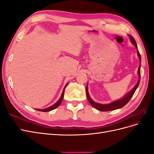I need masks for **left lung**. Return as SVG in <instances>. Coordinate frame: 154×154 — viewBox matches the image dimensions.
<instances>
[{"label":"left lung","mask_w":154,"mask_h":154,"mask_svg":"<svg viewBox=\"0 0 154 154\" xmlns=\"http://www.w3.org/2000/svg\"><path fill=\"white\" fill-rule=\"evenodd\" d=\"M130 36V40H131L132 43L136 46V48L137 49V54H138V57L139 60H140V65H139V68H138V74H139V80L137 84L135 85V87L132 88V90L129 92L128 94L125 96V97H123V98L120 99L119 100H117L116 101L112 102V103H110L109 104H100V103H97L96 102H94V101H92V99L91 98V97L88 94V88L87 86L86 88V94H87V97L89 101V103L91 104V105L94 107L95 109H96L97 110H100V111H110V110H116V109H118L120 108H122L123 106H124L126 104H127L128 102L130 100V99L132 98V97L133 96L134 94L135 91L137 89V88L139 86V82H140V79H141V54L139 53L138 49H137V44L136 42V40L133 38V36L131 35H129Z\"/></svg>","instance_id":"obj_1"}]
</instances>
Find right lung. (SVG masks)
I'll list each match as a JSON object with an SVG mask.
<instances>
[{
  "label": "right lung",
  "mask_w": 154,
  "mask_h": 154,
  "mask_svg": "<svg viewBox=\"0 0 154 154\" xmlns=\"http://www.w3.org/2000/svg\"><path fill=\"white\" fill-rule=\"evenodd\" d=\"M67 84H68V83H67V84L66 85V86H65V87H64V88H63V92H62V96H61V97H60V98L58 100V101L57 102V103H54L53 105L49 106V108L45 109H36V110H38V111H41V112H49V111L52 110H53V109H56V108H57V107L60 105V103H61V102H62V100H63V95H64V92H65V89H66V87H67Z\"/></svg>",
  "instance_id": "1"
}]
</instances>
